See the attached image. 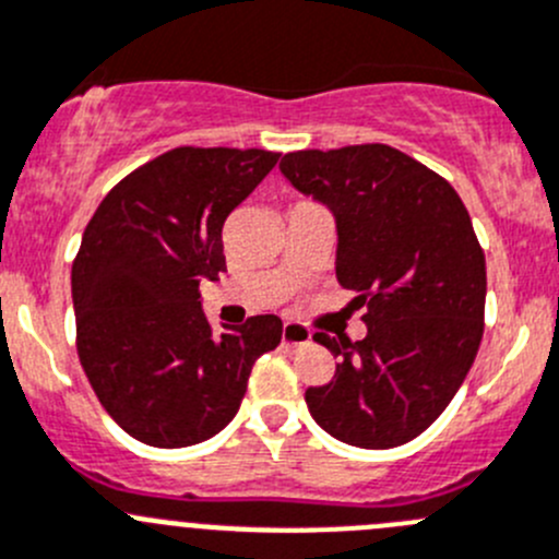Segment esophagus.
I'll use <instances>...</instances> for the list:
<instances>
[{
    "mask_svg": "<svg viewBox=\"0 0 559 559\" xmlns=\"http://www.w3.org/2000/svg\"><path fill=\"white\" fill-rule=\"evenodd\" d=\"M281 341H284L286 346H306V344H311V330L302 328V324H297V322H284Z\"/></svg>",
    "mask_w": 559,
    "mask_h": 559,
    "instance_id": "34e87169",
    "label": "esophagus"
}]
</instances>
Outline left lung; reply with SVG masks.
<instances>
[{"mask_svg":"<svg viewBox=\"0 0 559 559\" xmlns=\"http://www.w3.org/2000/svg\"><path fill=\"white\" fill-rule=\"evenodd\" d=\"M281 175L335 218V278L366 306V338L313 341L338 362L306 390L311 417L355 448L404 445L442 415L484 338L486 259L467 207L388 144L300 150Z\"/></svg>","mask_w":559,"mask_h":559,"instance_id":"8db88e82","label":"left lung"}]
</instances>
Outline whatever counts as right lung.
I'll use <instances>...</instances> for the list:
<instances>
[{
	"label": "right lung",
	"mask_w": 559,
	"mask_h": 559,
	"mask_svg": "<svg viewBox=\"0 0 559 559\" xmlns=\"http://www.w3.org/2000/svg\"><path fill=\"white\" fill-rule=\"evenodd\" d=\"M278 158L177 147L117 182L86 224L70 273L79 360L103 409L144 445L218 435L257 357L281 344L273 313L213 333L199 292L226 273L224 221Z\"/></svg>",
	"instance_id": "obj_1"
}]
</instances>
